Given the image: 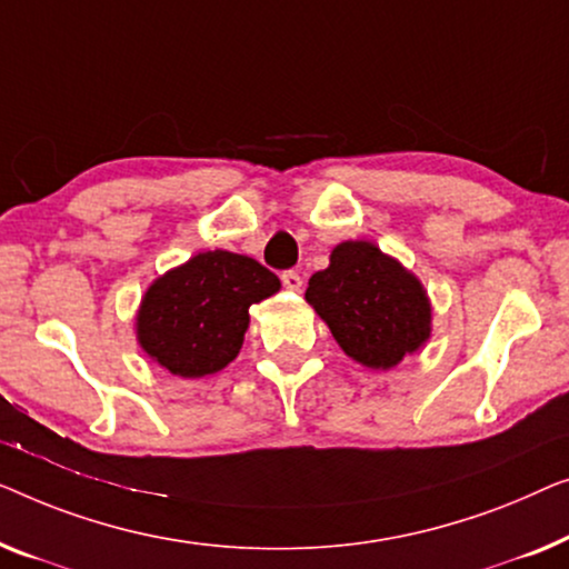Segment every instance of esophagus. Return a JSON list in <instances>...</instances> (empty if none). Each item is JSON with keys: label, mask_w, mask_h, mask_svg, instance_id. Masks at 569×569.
<instances>
[{"label": "esophagus", "mask_w": 569, "mask_h": 569, "mask_svg": "<svg viewBox=\"0 0 569 569\" xmlns=\"http://www.w3.org/2000/svg\"><path fill=\"white\" fill-rule=\"evenodd\" d=\"M281 281H283V288H288V291H301V286H303L301 276L296 273V270H286V273L281 276Z\"/></svg>", "instance_id": "34e87169"}]
</instances>
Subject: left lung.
I'll return each instance as SVG.
<instances>
[{
	"instance_id": "left-lung-1",
	"label": "left lung",
	"mask_w": 569,
	"mask_h": 569,
	"mask_svg": "<svg viewBox=\"0 0 569 569\" xmlns=\"http://www.w3.org/2000/svg\"><path fill=\"white\" fill-rule=\"evenodd\" d=\"M303 299L342 353L373 371L418 353L433 332V307L420 278L366 239L335 247L330 266L309 278Z\"/></svg>"
}]
</instances>
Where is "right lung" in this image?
Wrapping results in <instances>:
<instances>
[{"label":"right lung","instance_id":"1","mask_svg":"<svg viewBox=\"0 0 569 569\" xmlns=\"http://www.w3.org/2000/svg\"><path fill=\"white\" fill-rule=\"evenodd\" d=\"M278 291V276L247 254L198 252L141 296L136 340L164 371L201 379L234 361L250 327V307Z\"/></svg>","mask_w":569,"mask_h":569}]
</instances>
